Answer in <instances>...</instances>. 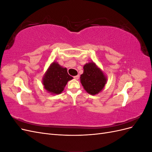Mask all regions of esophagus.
Masks as SVG:
<instances>
[{
  "label": "esophagus",
  "mask_w": 152,
  "mask_h": 152,
  "mask_svg": "<svg viewBox=\"0 0 152 152\" xmlns=\"http://www.w3.org/2000/svg\"><path fill=\"white\" fill-rule=\"evenodd\" d=\"M79 77H80L79 75H76V76L74 77V79H75V80H78V79H79Z\"/></svg>",
  "instance_id": "obj_1"
}]
</instances>
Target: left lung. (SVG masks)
<instances>
[{"instance_id": "left-lung-1", "label": "left lung", "mask_w": 152, "mask_h": 152, "mask_svg": "<svg viewBox=\"0 0 152 152\" xmlns=\"http://www.w3.org/2000/svg\"><path fill=\"white\" fill-rule=\"evenodd\" d=\"M83 68L84 73L80 77L82 86L89 94H98L107 84V76L93 61L86 63Z\"/></svg>"}]
</instances>
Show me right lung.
<instances>
[{
	"label": "right lung",
	"mask_w": 152,
	"mask_h": 152,
	"mask_svg": "<svg viewBox=\"0 0 152 152\" xmlns=\"http://www.w3.org/2000/svg\"><path fill=\"white\" fill-rule=\"evenodd\" d=\"M73 77L68 75L66 68L58 62L50 64L42 78V84L45 90L51 94H59L63 91L69 80Z\"/></svg>",
	"instance_id": "right-lung-1"
}]
</instances>
